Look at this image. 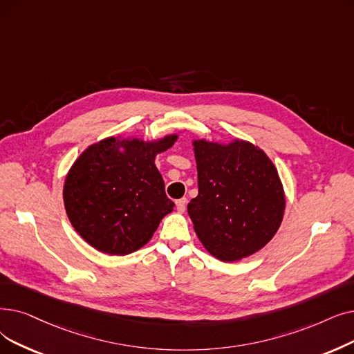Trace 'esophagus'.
<instances>
[{"label":"esophagus","instance_id":"esophagus-1","mask_svg":"<svg viewBox=\"0 0 354 354\" xmlns=\"http://www.w3.org/2000/svg\"><path fill=\"white\" fill-rule=\"evenodd\" d=\"M176 209H178L179 212H183V211L187 209V198L178 199V201H176Z\"/></svg>","mask_w":354,"mask_h":354}]
</instances>
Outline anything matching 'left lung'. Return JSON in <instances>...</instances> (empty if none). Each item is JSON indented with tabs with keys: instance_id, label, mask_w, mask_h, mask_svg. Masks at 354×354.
Masks as SVG:
<instances>
[{
	"instance_id": "8db88e82",
	"label": "left lung",
	"mask_w": 354,
	"mask_h": 354,
	"mask_svg": "<svg viewBox=\"0 0 354 354\" xmlns=\"http://www.w3.org/2000/svg\"><path fill=\"white\" fill-rule=\"evenodd\" d=\"M192 146L198 195L188 204V214L199 241L223 262L263 249L279 230L286 207L270 158L243 139H194Z\"/></svg>"
}]
</instances>
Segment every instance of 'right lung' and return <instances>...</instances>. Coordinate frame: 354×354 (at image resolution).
Here are the masks:
<instances>
[{"label": "right lung", "instance_id": "1", "mask_svg": "<svg viewBox=\"0 0 354 354\" xmlns=\"http://www.w3.org/2000/svg\"><path fill=\"white\" fill-rule=\"evenodd\" d=\"M178 137L111 136L88 146L73 162L64 183V204L76 233L95 250L126 256L142 249L174 211L155 159Z\"/></svg>", "mask_w": 354, "mask_h": 354}]
</instances>
